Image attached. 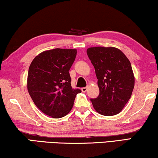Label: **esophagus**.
<instances>
[{
	"instance_id": "esophagus-1",
	"label": "esophagus",
	"mask_w": 158,
	"mask_h": 158,
	"mask_svg": "<svg viewBox=\"0 0 158 158\" xmlns=\"http://www.w3.org/2000/svg\"><path fill=\"white\" fill-rule=\"evenodd\" d=\"M87 89H88L87 87H84V88H81V90H82V91H83V93H85V92H86V90H87Z\"/></svg>"
}]
</instances>
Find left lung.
I'll return each mask as SVG.
<instances>
[{
	"label": "left lung",
	"instance_id": "8db88e82",
	"mask_svg": "<svg viewBox=\"0 0 158 158\" xmlns=\"http://www.w3.org/2000/svg\"><path fill=\"white\" fill-rule=\"evenodd\" d=\"M98 79L99 95L91 98L94 109L103 116L120 113L130 98L135 76L130 62L116 47H94L87 49Z\"/></svg>",
	"mask_w": 158,
	"mask_h": 158
}]
</instances>
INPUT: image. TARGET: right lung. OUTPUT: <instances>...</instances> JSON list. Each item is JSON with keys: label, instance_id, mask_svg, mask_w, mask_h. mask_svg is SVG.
Segmentation results:
<instances>
[{"label": "right lung", "instance_id": "obj_1", "mask_svg": "<svg viewBox=\"0 0 158 158\" xmlns=\"http://www.w3.org/2000/svg\"><path fill=\"white\" fill-rule=\"evenodd\" d=\"M77 55L75 49H53L35 57L29 68L27 89L34 104L52 118L71 111L80 89H73L69 70Z\"/></svg>", "mask_w": 158, "mask_h": 158}]
</instances>
